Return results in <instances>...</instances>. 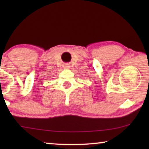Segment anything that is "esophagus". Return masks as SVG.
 <instances>
[{
  "mask_svg": "<svg viewBox=\"0 0 149 149\" xmlns=\"http://www.w3.org/2000/svg\"><path fill=\"white\" fill-rule=\"evenodd\" d=\"M70 68V66H68V64H66V68Z\"/></svg>",
  "mask_w": 149,
  "mask_h": 149,
  "instance_id": "1",
  "label": "esophagus"
}]
</instances>
